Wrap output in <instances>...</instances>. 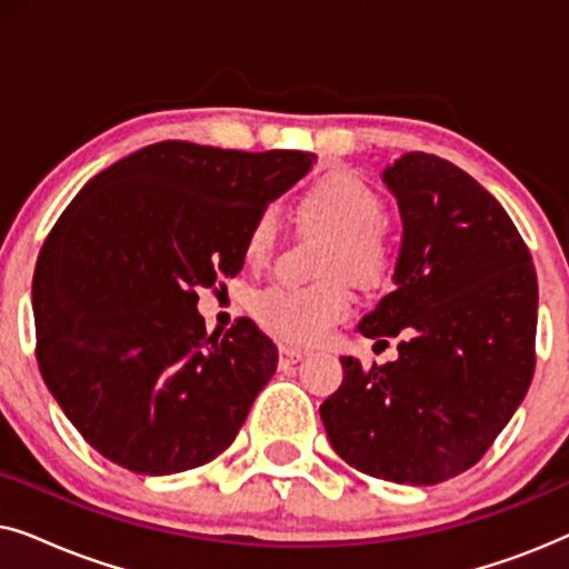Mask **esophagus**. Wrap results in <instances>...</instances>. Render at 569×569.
Masks as SVG:
<instances>
[{
    "mask_svg": "<svg viewBox=\"0 0 569 569\" xmlns=\"http://www.w3.org/2000/svg\"><path fill=\"white\" fill-rule=\"evenodd\" d=\"M302 357H306V352H302V349H295V347H279V365H282V368H287V365H295V362H300Z\"/></svg>",
    "mask_w": 569,
    "mask_h": 569,
    "instance_id": "34e87169",
    "label": "esophagus"
}]
</instances>
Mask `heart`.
I'll list each match as a JSON object with an SVG mask.
<instances>
[{
  "label": "heart",
  "instance_id": "obj_1",
  "mask_svg": "<svg viewBox=\"0 0 569 569\" xmlns=\"http://www.w3.org/2000/svg\"><path fill=\"white\" fill-rule=\"evenodd\" d=\"M300 214L331 236L326 274H347L355 282L376 284L391 269V243L380 224L383 201L368 181L352 170H331L308 186L300 197ZM274 214L256 217L246 238V259L261 263L274 246ZM352 295L341 279L287 287L274 284L253 298V316L263 329L290 345H313L347 318Z\"/></svg>",
  "mask_w": 569,
  "mask_h": 569
}]
</instances>
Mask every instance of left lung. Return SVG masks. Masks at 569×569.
<instances>
[{"mask_svg":"<svg viewBox=\"0 0 569 569\" xmlns=\"http://www.w3.org/2000/svg\"><path fill=\"white\" fill-rule=\"evenodd\" d=\"M380 178L403 228L396 290L357 331L401 337L399 357L370 370L341 357L321 419L357 471L425 487L471 469L526 399L539 284L508 212L466 170L407 152Z\"/></svg>","mask_w":569,"mask_h":569,"instance_id":"8db88e82","label":"left lung"}]
</instances>
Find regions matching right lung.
<instances>
[{
  "label": "right lung",
  "instance_id": "right-lung-1",
  "mask_svg": "<svg viewBox=\"0 0 569 569\" xmlns=\"http://www.w3.org/2000/svg\"><path fill=\"white\" fill-rule=\"evenodd\" d=\"M313 152L158 142L82 186L33 274L43 383L108 461L147 477L204 466L277 370L251 318L207 337L199 292L236 277L256 217Z\"/></svg>",
  "mask_w": 569,
  "mask_h": 569
}]
</instances>
